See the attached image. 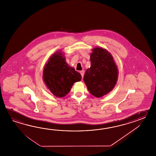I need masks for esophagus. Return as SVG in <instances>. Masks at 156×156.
I'll return each mask as SVG.
<instances>
[{
	"mask_svg": "<svg viewBox=\"0 0 156 156\" xmlns=\"http://www.w3.org/2000/svg\"><path fill=\"white\" fill-rule=\"evenodd\" d=\"M80 73H81V76H82V77H83V76H84V71H81L80 72Z\"/></svg>",
	"mask_w": 156,
	"mask_h": 156,
	"instance_id": "obj_1",
	"label": "esophagus"
}]
</instances>
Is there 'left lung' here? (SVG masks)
Wrapping results in <instances>:
<instances>
[{
    "instance_id": "left-lung-1",
    "label": "left lung",
    "mask_w": 156,
    "mask_h": 156,
    "mask_svg": "<svg viewBox=\"0 0 156 156\" xmlns=\"http://www.w3.org/2000/svg\"><path fill=\"white\" fill-rule=\"evenodd\" d=\"M90 55L91 66L83 81L93 96L100 98L110 92L116 85L118 70L112 55L102 47H95Z\"/></svg>"
}]
</instances>
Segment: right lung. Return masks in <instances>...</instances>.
<instances>
[{
  "instance_id": "right-lung-1",
  "label": "right lung",
  "mask_w": 156,
  "mask_h": 156,
  "mask_svg": "<svg viewBox=\"0 0 156 156\" xmlns=\"http://www.w3.org/2000/svg\"><path fill=\"white\" fill-rule=\"evenodd\" d=\"M81 78V74L66 62L61 50L50 57L43 69V81L50 91L58 98L66 96L73 83Z\"/></svg>"
}]
</instances>
